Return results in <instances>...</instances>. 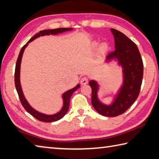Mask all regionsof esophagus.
Instances as JSON below:
<instances>
[{"label":"esophagus","instance_id":"1","mask_svg":"<svg viewBox=\"0 0 159 159\" xmlns=\"http://www.w3.org/2000/svg\"><path fill=\"white\" fill-rule=\"evenodd\" d=\"M88 83V79L86 77H83L82 79H80V83H81L82 85L87 84Z\"/></svg>","mask_w":159,"mask_h":159}]
</instances>
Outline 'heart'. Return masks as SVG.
<instances>
[{
	"label": "heart",
	"instance_id": "obj_1",
	"mask_svg": "<svg viewBox=\"0 0 159 159\" xmlns=\"http://www.w3.org/2000/svg\"><path fill=\"white\" fill-rule=\"evenodd\" d=\"M99 46V43H94L92 45V46H91L90 49L92 51H95L98 49V48ZM109 49V45L107 43H104L102 44V45L100 46V49H99V52H100L101 54H103L106 53L107 52V50H108Z\"/></svg>",
	"mask_w": 159,
	"mask_h": 159
}]
</instances>
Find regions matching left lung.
Listing matches in <instances>:
<instances>
[{"instance_id": "1", "label": "left lung", "mask_w": 159, "mask_h": 159, "mask_svg": "<svg viewBox=\"0 0 159 159\" xmlns=\"http://www.w3.org/2000/svg\"><path fill=\"white\" fill-rule=\"evenodd\" d=\"M114 35L115 50L107 56L109 61L117 60L122 66L123 83L117 95L110 105H106L99 100L98 92L99 85L92 80L89 85L92 88L93 107L99 114L114 117L122 114L130 108L139 94L143 78V61L136 44L121 32L111 29Z\"/></svg>"}]
</instances>
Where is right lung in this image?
I'll return each instance as SVG.
<instances>
[{"label":"right lung","instance_id":"add662e5","mask_svg":"<svg viewBox=\"0 0 159 159\" xmlns=\"http://www.w3.org/2000/svg\"><path fill=\"white\" fill-rule=\"evenodd\" d=\"M72 28H59V29H48V30H43L41 31L39 33L36 34L35 36H34L31 39L29 40L27 42V43L24 45L21 48L20 54H19L17 63H16V66H15V84L16 87V90L17 91L19 98H20V102L24 108L27 112H29L31 115L33 116L34 118H36V119L39 120H41L43 122H54L57 121V120L61 119V118L64 117V116L65 115L67 111H68L69 108V104H70V98H71V95H73V93L76 91L78 88H79L80 84H78L76 87L72 88L71 90H69L68 91L64 93L62 95V98H63V102L64 104L62 107V109H61L60 111L55 114L52 115H47L42 114V113H40L37 111L36 110H35L34 108L29 105L28 102L26 101L25 95H24L22 90H21V84H20V65H21V58H22V55L24 53V51H25L26 47L27 46L29 43L33 41L37 38L40 36H45V35H55L58 34L63 33L64 31H68L72 30Z\"/></svg>","mask_w":159,"mask_h":159}]
</instances>
